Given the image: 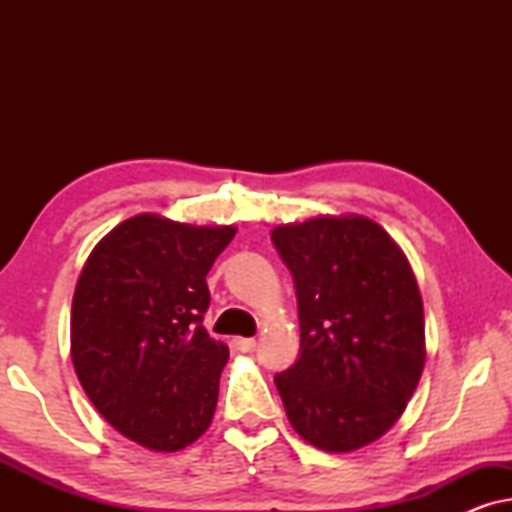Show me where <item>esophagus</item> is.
<instances>
[{
	"label": "esophagus",
	"mask_w": 512,
	"mask_h": 512,
	"mask_svg": "<svg viewBox=\"0 0 512 512\" xmlns=\"http://www.w3.org/2000/svg\"><path fill=\"white\" fill-rule=\"evenodd\" d=\"M235 347L244 354H251L256 349V340L254 338H235Z\"/></svg>",
	"instance_id": "obj_1"
}]
</instances>
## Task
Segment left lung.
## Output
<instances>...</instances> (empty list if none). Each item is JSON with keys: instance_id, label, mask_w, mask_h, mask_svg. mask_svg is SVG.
<instances>
[{"instance_id": "obj_1", "label": "left lung", "mask_w": 512, "mask_h": 512, "mask_svg": "<svg viewBox=\"0 0 512 512\" xmlns=\"http://www.w3.org/2000/svg\"><path fill=\"white\" fill-rule=\"evenodd\" d=\"M298 298L300 354L275 375L298 436L354 452L384 436L426 361L424 305L408 258L359 214L272 228Z\"/></svg>"}]
</instances>
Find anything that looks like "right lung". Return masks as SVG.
Instances as JSON below:
<instances>
[{"label":"right lung","instance_id":"right-lung-1","mask_svg":"<svg viewBox=\"0 0 512 512\" xmlns=\"http://www.w3.org/2000/svg\"><path fill=\"white\" fill-rule=\"evenodd\" d=\"M235 226L137 214L90 251L72 300V363L97 412L156 452L212 424L228 347L202 326L207 272Z\"/></svg>","mask_w":512,"mask_h":512}]
</instances>
